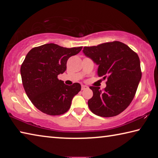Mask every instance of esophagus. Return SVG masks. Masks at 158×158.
<instances>
[{"mask_svg": "<svg viewBox=\"0 0 158 158\" xmlns=\"http://www.w3.org/2000/svg\"><path fill=\"white\" fill-rule=\"evenodd\" d=\"M89 89V87L87 86V85H81V90H85V89Z\"/></svg>", "mask_w": 158, "mask_h": 158, "instance_id": "34e87169", "label": "esophagus"}]
</instances>
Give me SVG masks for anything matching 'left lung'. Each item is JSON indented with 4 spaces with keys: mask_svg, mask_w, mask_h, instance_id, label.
Wrapping results in <instances>:
<instances>
[{
    "mask_svg": "<svg viewBox=\"0 0 158 158\" xmlns=\"http://www.w3.org/2000/svg\"><path fill=\"white\" fill-rule=\"evenodd\" d=\"M83 52L98 65V76L107 78L104 91L90 87L93 93L88 101L90 110L102 117L117 116L130 105L141 78L137 53L118 41L84 47Z\"/></svg>",
    "mask_w": 158,
    "mask_h": 158,
    "instance_id": "1",
    "label": "left lung"
}]
</instances>
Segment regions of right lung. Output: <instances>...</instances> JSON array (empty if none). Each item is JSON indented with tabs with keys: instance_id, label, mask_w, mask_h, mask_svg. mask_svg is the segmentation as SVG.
Listing matches in <instances>:
<instances>
[{
	"instance_id": "1",
	"label": "right lung",
	"mask_w": 158,
	"mask_h": 158,
	"mask_svg": "<svg viewBox=\"0 0 158 158\" xmlns=\"http://www.w3.org/2000/svg\"><path fill=\"white\" fill-rule=\"evenodd\" d=\"M81 49L50 43L34 47L27 53L20 69L22 84L26 95L40 111L58 116L70 108L74 96L81 90V85H65L58 75L66 70L68 58Z\"/></svg>"
}]
</instances>
